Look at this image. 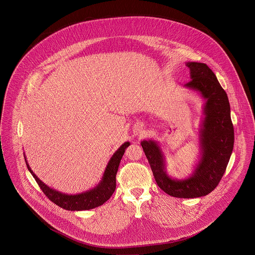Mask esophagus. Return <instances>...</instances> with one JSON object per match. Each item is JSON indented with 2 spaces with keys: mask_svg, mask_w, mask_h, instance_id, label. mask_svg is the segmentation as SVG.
I'll return each instance as SVG.
<instances>
[{
  "mask_svg": "<svg viewBox=\"0 0 255 255\" xmlns=\"http://www.w3.org/2000/svg\"><path fill=\"white\" fill-rule=\"evenodd\" d=\"M142 126H140V125H137V126H135L134 128H133V133H134V135H138V134H140L141 132H142Z\"/></svg>",
  "mask_w": 255,
  "mask_h": 255,
  "instance_id": "34e87169",
  "label": "esophagus"
}]
</instances>
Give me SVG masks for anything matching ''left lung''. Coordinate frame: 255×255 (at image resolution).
Here are the masks:
<instances>
[{"mask_svg": "<svg viewBox=\"0 0 255 255\" xmlns=\"http://www.w3.org/2000/svg\"><path fill=\"white\" fill-rule=\"evenodd\" d=\"M190 81L184 87L198 92L205 100L199 130L200 159L193 173L184 179H174L166 172L165 156L155 140H142L141 146L158 186L167 194L179 198L207 195L221 181L234 148V127L227 93L209 67L187 62Z\"/></svg>", "mask_w": 255, "mask_h": 255, "instance_id": "8db88e82", "label": "left lung"}]
</instances>
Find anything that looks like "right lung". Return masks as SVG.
<instances>
[{"label": "right lung", "instance_id": "obj_1", "mask_svg": "<svg viewBox=\"0 0 255 255\" xmlns=\"http://www.w3.org/2000/svg\"><path fill=\"white\" fill-rule=\"evenodd\" d=\"M129 144L130 143L128 141L125 142L113 154L104 171L101 181L94 188L82 193H77V194L63 193L61 191H58L48 186L46 183H44L40 179L37 178L36 175L33 173L31 168L29 167L25 156H24V159H25L27 169L35 179L42 191L52 202L62 207L63 209H66L69 211H82V210L93 209L95 207H98L104 204L112 196V194L116 189V175L119 169L121 159L127 147L129 146Z\"/></svg>", "mask_w": 255, "mask_h": 255}]
</instances>
